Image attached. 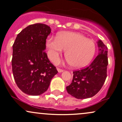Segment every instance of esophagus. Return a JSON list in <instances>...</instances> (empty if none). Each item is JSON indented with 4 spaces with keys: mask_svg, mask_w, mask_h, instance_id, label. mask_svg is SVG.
I'll use <instances>...</instances> for the list:
<instances>
[{
    "mask_svg": "<svg viewBox=\"0 0 122 122\" xmlns=\"http://www.w3.org/2000/svg\"><path fill=\"white\" fill-rule=\"evenodd\" d=\"M57 70H58V72H59V73L63 72V70H61V69H60V68H57Z\"/></svg>",
    "mask_w": 122,
    "mask_h": 122,
    "instance_id": "esophagus-1",
    "label": "esophagus"
}]
</instances>
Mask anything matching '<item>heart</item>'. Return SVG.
<instances>
[{
  "instance_id": "1",
  "label": "heart",
  "mask_w": 122,
  "mask_h": 122,
  "mask_svg": "<svg viewBox=\"0 0 122 122\" xmlns=\"http://www.w3.org/2000/svg\"><path fill=\"white\" fill-rule=\"evenodd\" d=\"M48 55L51 61L57 62L63 50H66L65 57L74 68L87 66L95 54L96 46L92 40L81 33L64 32L58 38L51 36L47 41Z\"/></svg>"
}]
</instances>
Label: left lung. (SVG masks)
I'll return each instance as SVG.
<instances>
[{
  "label": "left lung",
  "mask_w": 122,
  "mask_h": 122,
  "mask_svg": "<svg viewBox=\"0 0 122 122\" xmlns=\"http://www.w3.org/2000/svg\"><path fill=\"white\" fill-rule=\"evenodd\" d=\"M98 55L90 66L73 72L72 83L66 87L67 92L76 99L94 97L103 85L107 78L108 48L101 40L97 41Z\"/></svg>",
  "instance_id": "1"
}]
</instances>
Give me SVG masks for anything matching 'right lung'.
<instances>
[{"label": "right lung", "mask_w": 122, "mask_h": 122, "mask_svg": "<svg viewBox=\"0 0 122 122\" xmlns=\"http://www.w3.org/2000/svg\"><path fill=\"white\" fill-rule=\"evenodd\" d=\"M50 27L36 23L28 25L18 34L12 46V68L14 79L25 94H43L58 73L44 52Z\"/></svg>", "instance_id": "obj_1"}]
</instances>
